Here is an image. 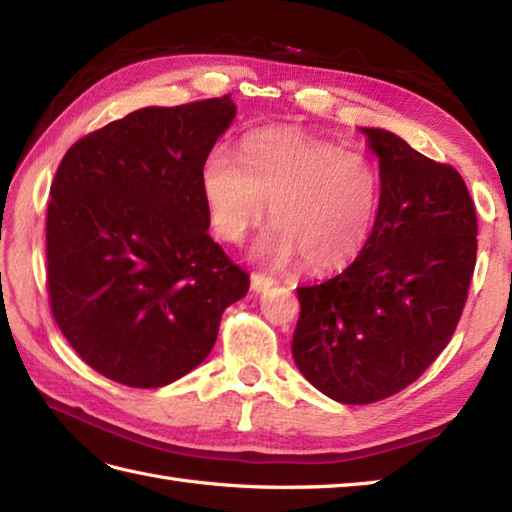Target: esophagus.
I'll return each instance as SVG.
<instances>
[{"instance_id": "obj_1", "label": "esophagus", "mask_w": 512, "mask_h": 512, "mask_svg": "<svg viewBox=\"0 0 512 512\" xmlns=\"http://www.w3.org/2000/svg\"><path fill=\"white\" fill-rule=\"evenodd\" d=\"M277 279L270 277V275H262V273H253L250 275V288H253L255 292H262L270 286H275Z\"/></svg>"}]
</instances>
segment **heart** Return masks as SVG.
<instances>
[{
	"instance_id": "1",
	"label": "heart",
	"mask_w": 512,
	"mask_h": 512,
	"mask_svg": "<svg viewBox=\"0 0 512 512\" xmlns=\"http://www.w3.org/2000/svg\"><path fill=\"white\" fill-rule=\"evenodd\" d=\"M200 187L211 228L224 242H242L270 204L277 224L259 242V255L275 262L303 257L312 270H339L372 237L383 182L363 151L268 127L242 138L237 160L222 147L211 149Z\"/></svg>"
}]
</instances>
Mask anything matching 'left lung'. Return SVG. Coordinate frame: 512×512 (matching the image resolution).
<instances>
[{
  "label": "left lung",
  "mask_w": 512,
  "mask_h": 512,
  "mask_svg": "<svg viewBox=\"0 0 512 512\" xmlns=\"http://www.w3.org/2000/svg\"><path fill=\"white\" fill-rule=\"evenodd\" d=\"M361 132L383 182L374 233L341 275L297 288L292 336L299 372L343 405L394 396L436 361L458 328L477 255L460 173L385 129Z\"/></svg>",
  "instance_id": "1"
}]
</instances>
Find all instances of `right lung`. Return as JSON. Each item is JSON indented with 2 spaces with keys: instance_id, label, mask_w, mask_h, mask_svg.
I'll list each match as a JSON object with an SVG mask.
<instances>
[{
  "instance_id": "obj_1",
  "label": "right lung",
  "mask_w": 512,
  "mask_h": 512,
  "mask_svg": "<svg viewBox=\"0 0 512 512\" xmlns=\"http://www.w3.org/2000/svg\"><path fill=\"white\" fill-rule=\"evenodd\" d=\"M231 94L143 107L65 151L46 217L48 297L85 363L127 387L169 385L213 350L250 277L209 235L200 167Z\"/></svg>"
}]
</instances>
